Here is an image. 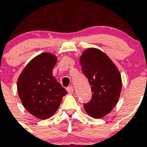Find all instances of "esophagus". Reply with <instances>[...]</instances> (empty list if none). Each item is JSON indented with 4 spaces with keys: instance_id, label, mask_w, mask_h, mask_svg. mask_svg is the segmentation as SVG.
<instances>
[{
    "instance_id": "esophagus-1",
    "label": "esophagus",
    "mask_w": 147,
    "mask_h": 147,
    "mask_svg": "<svg viewBox=\"0 0 147 147\" xmlns=\"http://www.w3.org/2000/svg\"><path fill=\"white\" fill-rule=\"evenodd\" d=\"M67 92H69V93H70V94H71V93H73L74 92V88L72 86H69V87H68L66 88Z\"/></svg>"
}]
</instances>
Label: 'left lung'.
Here are the masks:
<instances>
[{"mask_svg": "<svg viewBox=\"0 0 147 147\" xmlns=\"http://www.w3.org/2000/svg\"><path fill=\"white\" fill-rule=\"evenodd\" d=\"M82 71L92 88V99L84 104L85 111L94 118H100L111 111L121 92V74L105 53L91 49L80 59Z\"/></svg>", "mask_w": 147, "mask_h": 147, "instance_id": "8db88e82", "label": "left lung"}]
</instances>
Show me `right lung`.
<instances>
[{
  "mask_svg": "<svg viewBox=\"0 0 147 147\" xmlns=\"http://www.w3.org/2000/svg\"><path fill=\"white\" fill-rule=\"evenodd\" d=\"M57 59L42 53L29 62L17 81V92L24 107L32 115L47 119L55 114L67 94L53 76Z\"/></svg>",
  "mask_w": 147,
  "mask_h": 147,
  "instance_id": "obj_1",
  "label": "right lung"
}]
</instances>
